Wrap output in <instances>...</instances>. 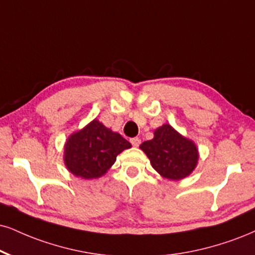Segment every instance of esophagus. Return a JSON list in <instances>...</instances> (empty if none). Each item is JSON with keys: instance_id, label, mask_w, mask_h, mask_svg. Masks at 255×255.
Wrapping results in <instances>:
<instances>
[{"instance_id": "esophagus-1", "label": "esophagus", "mask_w": 255, "mask_h": 255, "mask_svg": "<svg viewBox=\"0 0 255 255\" xmlns=\"http://www.w3.org/2000/svg\"><path fill=\"white\" fill-rule=\"evenodd\" d=\"M130 142H131V144H132V145H133L134 147H137V146H139L140 139H139V138H138V137H134V138H131Z\"/></svg>"}]
</instances>
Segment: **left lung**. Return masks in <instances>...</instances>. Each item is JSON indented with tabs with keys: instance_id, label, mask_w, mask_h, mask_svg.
<instances>
[{
	"instance_id": "1",
	"label": "left lung",
	"mask_w": 255,
	"mask_h": 255,
	"mask_svg": "<svg viewBox=\"0 0 255 255\" xmlns=\"http://www.w3.org/2000/svg\"><path fill=\"white\" fill-rule=\"evenodd\" d=\"M139 149L150 159L152 168L162 177L180 181L188 177L199 163V149L194 140L184 137L170 124H163L153 131V138L145 140Z\"/></svg>"
}]
</instances>
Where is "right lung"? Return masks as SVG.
Here are the masks:
<instances>
[{
	"label": "right lung",
	"mask_w": 255,
	"mask_h": 255,
	"mask_svg": "<svg viewBox=\"0 0 255 255\" xmlns=\"http://www.w3.org/2000/svg\"><path fill=\"white\" fill-rule=\"evenodd\" d=\"M130 147V142L96 118L66 139L64 163L77 177L99 178L115 164L119 153Z\"/></svg>",
	"instance_id": "right-lung-1"
}]
</instances>
